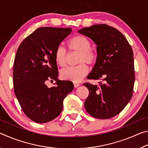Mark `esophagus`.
Here are the masks:
<instances>
[{"mask_svg": "<svg viewBox=\"0 0 148 148\" xmlns=\"http://www.w3.org/2000/svg\"><path fill=\"white\" fill-rule=\"evenodd\" d=\"M79 86V84L78 82H74V87H77Z\"/></svg>", "mask_w": 148, "mask_h": 148, "instance_id": "obj_1", "label": "esophagus"}]
</instances>
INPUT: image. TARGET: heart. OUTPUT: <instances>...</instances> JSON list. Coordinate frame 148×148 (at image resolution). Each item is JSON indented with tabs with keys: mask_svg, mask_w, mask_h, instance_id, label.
Instances as JSON below:
<instances>
[{
	"mask_svg": "<svg viewBox=\"0 0 148 148\" xmlns=\"http://www.w3.org/2000/svg\"><path fill=\"white\" fill-rule=\"evenodd\" d=\"M69 50L71 51L78 52L77 66H69L61 70V76L64 79L77 82H79L88 74L89 68L84 63L93 65L98 59V53L92 48V44L90 40L83 35H76L69 40L68 42ZM67 53L64 47L59 46L55 52V58L57 63L62 67L66 64Z\"/></svg>",
	"mask_w": 148,
	"mask_h": 148,
	"instance_id": "obj_1",
	"label": "heart"
}]
</instances>
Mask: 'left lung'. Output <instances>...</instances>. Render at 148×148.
<instances>
[{"mask_svg":"<svg viewBox=\"0 0 148 148\" xmlns=\"http://www.w3.org/2000/svg\"><path fill=\"white\" fill-rule=\"evenodd\" d=\"M78 32L97 44L98 59L87 78L101 81L99 86L84 84L89 91L85 108L95 118H111L124 109L133 94L132 47L121 32L106 24L85 27Z\"/></svg>","mask_w":148,"mask_h":148,"instance_id":"8db88e82","label":"left lung"}]
</instances>
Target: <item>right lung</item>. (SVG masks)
<instances>
[{
    "instance_id": "1",
    "label": "right lung",
    "mask_w": 148,
    "mask_h": 148,
    "mask_svg": "<svg viewBox=\"0 0 148 148\" xmlns=\"http://www.w3.org/2000/svg\"><path fill=\"white\" fill-rule=\"evenodd\" d=\"M71 28L40 27L25 38L17 50L13 69L15 95L25 114L44 123L61 113L63 101L74 89L71 81H61L55 52ZM56 82L50 88L47 81Z\"/></svg>"
}]
</instances>
